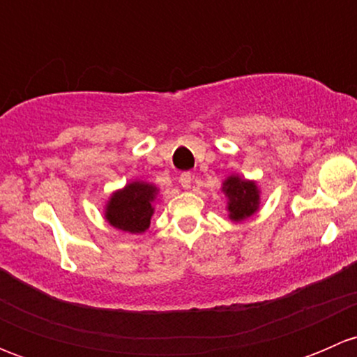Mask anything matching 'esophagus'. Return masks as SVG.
Listing matches in <instances>:
<instances>
[{"label":"esophagus","mask_w":357,"mask_h":357,"mask_svg":"<svg viewBox=\"0 0 357 357\" xmlns=\"http://www.w3.org/2000/svg\"><path fill=\"white\" fill-rule=\"evenodd\" d=\"M192 174H190V172H183L181 176H179V183H181V186L185 190H188V188H192Z\"/></svg>","instance_id":"34e87169"}]
</instances>
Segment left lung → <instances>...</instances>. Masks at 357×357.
Here are the masks:
<instances>
[{"label":"left lung","mask_w":357,"mask_h":357,"mask_svg":"<svg viewBox=\"0 0 357 357\" xmlns=\"http://www.w3.org/2000/svg\"><path fill=\"white\" fill-rule=\"evenodd\" d=\"M221 192L226 197L229 221L242 222L261 208V188L255 179H247L238 172H231L222 181Z\"/></svg>","instance_id":"left-lung-1"}]
</instances>
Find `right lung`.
<instances>
[{"instance_id": "1", "label": "right lung", "mask_w": 357, "mask_h": 357, "mask_svg": "<svg viewBox=\"0 0 357 357\" xmlns=\"http://www.w3.org/2000/svg\"><path fill=\"white\" fill-rule=\"evenodd\" d=\"M157 197V185L143 179H132L110 193L103 207V218L121 231L142 235L150 228Z\"/></svg>"}]
</instances>
